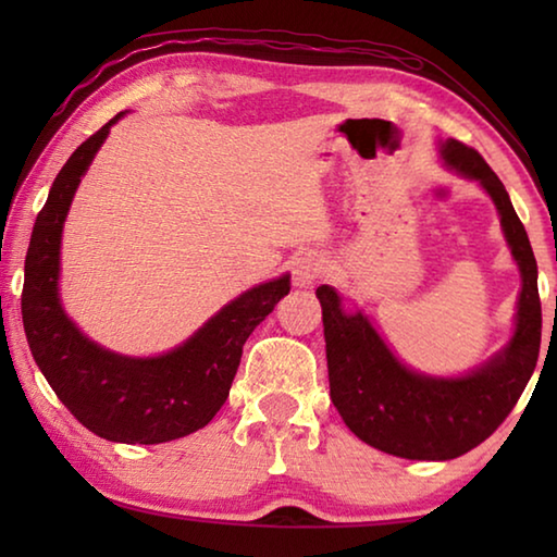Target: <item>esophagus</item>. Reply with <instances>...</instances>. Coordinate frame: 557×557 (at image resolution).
Returning <instances> with one entry per match:
<instances>
[{
	"label": "esophagus",
	"instance_id": "esophagus-1",
	"mask_svg": "<svg viewBox=\"0 0 557 557\" xmlns=\"http://www.w3.org/2000/svg\"><path fill=\"white\" fill-rule=\"evenodd\" d=\"M324 272V260L317 252H301L295 260H292V282L297 287H312L314 282L322 277Z\"/></svg>",
	"mask_w": 557,
	"mask_h": 557
}]
</instances>
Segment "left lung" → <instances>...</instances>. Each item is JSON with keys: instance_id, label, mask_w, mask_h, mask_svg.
<instances>
[{"instance_id": "obj_1", "label": "left lung", "mask_w": 557, "mask_h": 557, "mask_svg": "<svg viewBox=\"0 0 557 557\" xmlns=\"http://www.w3.org/2000/svg\"><path fill=\"white\" fill-rule=\"evenodd\" d=\"M437 147L447 169L492 196L502 219L506 245L521 272L511 338L461 375L420 373L391 351L361 309L346 312L334 287H317L329 388L346 428L385 455L425 461L467 455L502 425L535 371L543 324L539 265L502 178L476 149L457 139H440Z\"/></svg>"}]
</instances>
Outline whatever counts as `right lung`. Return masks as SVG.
Wrapping results in <instances>:
<instances>
[{"label": "right lung", "mask_w": 557, "mask_h": 557, "mask_svg": "<svg viewBox=\"0 0 557 557\" xmlns=\"http://www.w3.org/2000/svg\"><path fill=\"white\" fill-rule=\"evenodd\" d=\"M122 117L117 112L88 137L53 178L26 252L22 319L36 366L81 425L122 445H159L206 428L221 410L243 344L287 295L289 275L243 292L159 356L115 354L83 334L61 305L63 223L83 174Z\"/></svg>", "instance_id": "right-lung-1"}]
</instances>
